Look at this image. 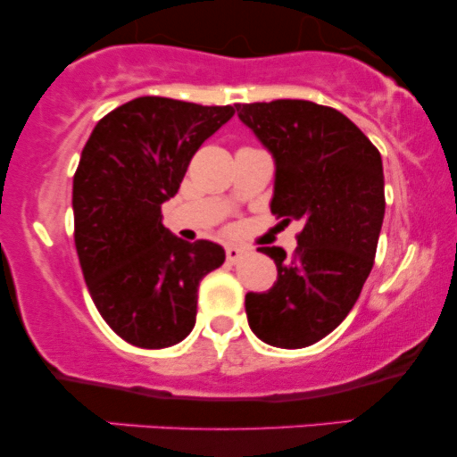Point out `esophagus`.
I'll return each instance as SVG.
<instances>
[{
  "label": "esophagus",
  "mask_w": 457,
  "mask_h": 457,
  "mask_svg": "<svg viewBox=\"0 0 457 457\" xmlns=\"http://www.w3.org/2000/svg\"><path fill=\"white\" fill-rule=\"evenodd\" d=\"M243 253H245L243 246H236V245H228V246H225V255H228L229 264H236V262L243 258Z\"/></svg>",
  "instance_id": "obj_1"
}]
</instances>
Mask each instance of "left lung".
Segmentation results:
<instances>
[{
    "mask_svg": "<svg viewBox=\"0 0 457 457\" xmlns=\"http://www.w3.org/2000/svg\"><path fill=\"white\" fill-rule=\"evenodd\" d=\"M275 161L270 211L298 221V246H262L277 281L249 292V327L264 344L305 348L327 337L354 307L374 266L385 219V174L376 145L342 112L312 101L238 104Z\"/></svg>",
    "mask_w": 457,
    "mask_h": 457,
    "instance_id": "obj_1",
    "label": "left lung"
}]
</instances>
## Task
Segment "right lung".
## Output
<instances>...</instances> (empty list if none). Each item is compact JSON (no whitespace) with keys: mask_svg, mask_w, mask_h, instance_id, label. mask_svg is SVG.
<instances>
[{"mask_svg":"<svg viewBox=\"0 0 457 457\" xmlns=\"http://www.w3.org/2000/svg\"><path fill=\"white\" fill-rule=\"evenodd\" d=\"M234 107L139 96L92 130L72 178L75 246L104 322L139 348H170L195 327L197 287L221 245L187 243L162 225L199 145Z\"/></svg>","mask_w":457,"mask_h":457,"instance_id":"right-lung-1","label":"right lung"}]
</instances>
